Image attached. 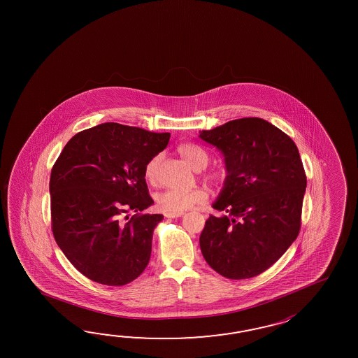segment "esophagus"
<instances>
[{"label": "esophagus", "instance_id": "34e87169", "mask_svg": "<svg viewBox=\"0 0 358 358\" xmlns=\"http://www.w3.org/2000/svg\"><path fill=\"white\" fill-rule=\"evenodd\" d=\"M182 213H165V216H166V217H168V219H176V217H180V216H182Z\"/></svg>", "mask_w": 358, "mask_h": 358}]
</instances>
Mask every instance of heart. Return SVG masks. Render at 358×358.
Listing matches in <instances>:
<instances>
[{
  "label": "heart",
  "instance_id": "1",
  "mask_svg": "<svg viewBox=\"0 0 358 358\" xmlns=\"http://www.w3.org/2000/svg\"><path fill=\"white\" fill-rule=\"evenodd\" d=\"M178 152L182 156L184 160L189 164L192 168L199 170L205 168L208 164L210 156L207 151H205L201 145L194 143H182L178 147ZM160 155L153 156L151 160L145 164V176L147 182H156L160 170ZM207 178L213 182H221L227 178V170L225 169H215L207 174ZM208 192L206 188L197 187L193 189H168L161 190L156 194V203L159 208L165 213H184L193 206L201 205L207 201Z\"/></svg>",
  "mask_w": 358,
  "mask_h": 358
}]
</instances>
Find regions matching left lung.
I'll list each match as a JSON object with an SVG mask.
<instances>
[{
  "label": "left lung",
  "mask_w": 358,
  "mask_h": 358,
  "mask_svg": "<svg viewBox=\"0 0 358 358\" xmlns=\"http://www.w3.org/2000/svg\"><path fill=\"white\" fill-rule=\"evenodd\" d=\"M199 138L224 155L228 176L199 236L206 262L228 279H248L282 257L301 229L307 185L297 145L259 117H243Z\"/></svg>",
  "instance_id": "left-lung-1"
}]
</instances>
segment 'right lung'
<instances>
[{"label": "right lung", "instance_id": "right-lung-1", "mask_svg": "<svg viewBox=\"0 0 358 358\" xmlns=\"http://www.w3.org/2000/svg\"><path fill=\"white\" fill-rule=\"evenodd\" d=\"M169 139L170 133L105 122L79 131L55 162L50 179L55 241L93 282L125 285L148 265L153 229L164 216L142 213L153 203L145 166Z\"/></svg>", "mask_w": 358, "mask_h": 358}]
</instances>
